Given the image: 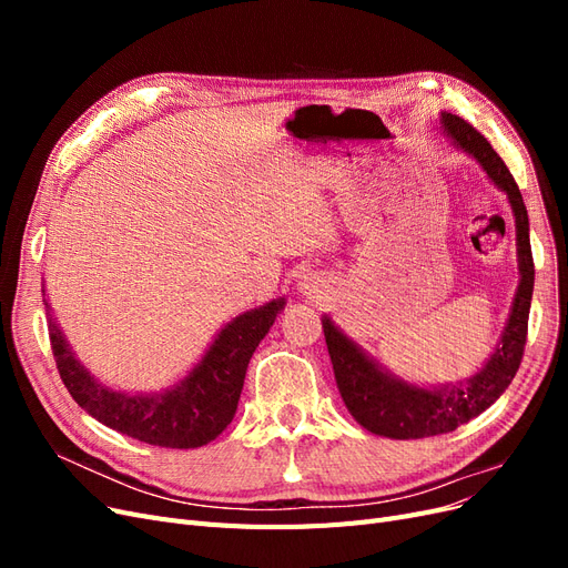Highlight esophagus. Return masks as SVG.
<instances>
[{
	"label": "esophagus",
	"instance_id": "1",
	"mask_svg": "<svg viewBox=\"0 0 568 568\" xmlns=\"http://www.w3.org/2000/svg\"><path fill=\"white\" fill-rule=\"evenodd\" d=\"M298 286H301V294L307 298H320L326 291V284L320 274H307V277H303V282Z\"/></svg>",
	"mask_w": 568,
	"mask_h": 568
}]
</instances>
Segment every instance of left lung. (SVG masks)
Wrapping results in <instances>:
<instances>
[{
  "label": "left lung",
  "mask_w": 568,
  "mask_h": 568,
  "mask_svg": "<svg viewBox=\"0 0 568 568\" xmlns=\"http://www.w3.org/2000/svg\"><path fill=\"white\" fill-rule=\"evenodd\" d=\"M440 130L459 151L467 153V156H471L484 168L488 180L500 192L507 194L514 215V227H517L519 286L517 294H514L511 311L497 348L484 367L459 384H409L376 363L359 343H355L338 329L329 315H322L326 348H329L336 386L343 403H346L348 412L359 426H365L367 432L376 436L395 440L450 434L459 424H467L469 419L478 417L480 412H486L500 398L521 365L528 332V311L532 298V280H536L528 239V213L519 186L514 182L505 161L497 156L486 136L459 115L443 111Z\"/></svg>",
  "instance_id": "8db88e82"
}]
</instances>
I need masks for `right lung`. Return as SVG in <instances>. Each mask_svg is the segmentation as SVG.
<instances>
[{"mask_svg": "<svg viewBox=\"0 0 568 568\" xmlns=\"http://www.w3.org/2000/svg\"><path fill=\"white\" fill-rule=\"evenodd\" d=\"M42 298L51 351H54L61 382L73 400L113 432L149 445L180 450L201 448L225 432L234 419L251 355L286 305V298H272L227 322L199 363L170 388L159 393H128L101 384L80 363L57 317L51 315L44 284Z\"/></svg>", "mask_w": 568, "mask_h": 568, "instance_id": "obj_1", "label": "right lung"}]
</instances>
